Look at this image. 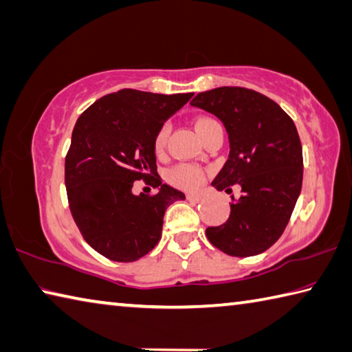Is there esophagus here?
Wrapping results in <instances>:
<instances>
[{
    "instance_id": "obj_1",
    "label": "esophagus",
    "mask_w": 352,
    "mask_h": 352,
    "mask_svg": "<svg viewBox=\"0 0 352 352\" xmlns=\"http://www.w3.org/2000/svg\"><path fill=\"white\" fill-rule=\"evenodd\" d=\"M186 198L189 201H194V203H198V201L203 200V197L200 194H188Z\"/></svg>"
}]
</instances>
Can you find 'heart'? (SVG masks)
<instances>
[{"label":"heart","instance_id":"heart-1","mask_svg":"<svg viewBox=\"0 0 352 352\" xmlns=\"http://www.w3.org/2000/svg\"><path fill=\"white\" fill-rule=\"evenodd\" d=\"M210 121H214L212 118L208 117H201L195 121V127L197 131L200 132L204 126L209 124ZM168 135H169V126L164 124L160 127V131L157 132V135L154 138V151L155 154H163L166 149V143H168ZM166 178L170 184L180 188V189H186V190H194L197 188H200L203 182H204V170L201 168H198L195 164H188V163H182L177 164L174 168L168 170L166 174Z\"/></svg>","mask_w":352,"mask_h":352}]
</instances>
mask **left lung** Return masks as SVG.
<instances>
[{"label":"left lung","mask_w":352,"mask_h":352,"mask_svg":"<svg viewBox=\"0 0 352 352\" xmlns=\"http://www.w3.org/2000/svg\"><path fill=\"white\" fill-rule=\"evenodd\" d=\"M190 104L214 113L228 131L231 152L212 184L228 194L234 184L241 188L226 223L208 228L206 237L234 257L261 254L282 237L302 190L297 127L276 101L246 87H215Z\"/></svg>","instance_id":"left-lung-1"}]
</instances>
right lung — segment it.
Here are the masks:
<instances>
[{"label":"right lung","mask_w":352,"mask_h":352,"mask_svg":"<svg viewBox=\"0 0 352 352\" xmlns=\"http://www.w3.org/2000/svg\"><path fill=\"white\" fill-rule=\"evenodd\" d=\"M192 95L121 89L76 120L65 164L69 208L82 239L106 258L135 261L152 251L162 237L166 209L184 200L157 174L154 138ZM137 179L159 190L133 196Z\"/></svg>","instance_id":"obj_1"}]
</instances>
